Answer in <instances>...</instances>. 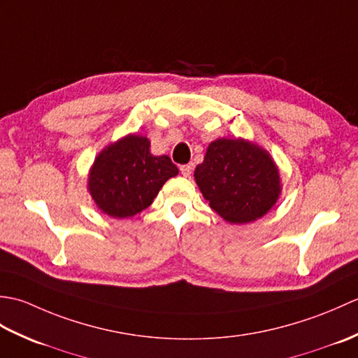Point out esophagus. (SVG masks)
<instances>
[{
    "label": "esophagus",
    "instance_id": "1",
    "mask_svg": "<svg viewBox=\"0 0 358 358\" xmlns=\"http://www.w3.org/2000/svg\"><path fill=\"white\" fill-rule=\"evenodd\" d=\"M192 169H194V166L191 163L180 166V172H181V175H183V177H189V175L192 173Z\"/></svg>",
    "mask_w": 358,
    "mask_h": 358
}]
</instances>
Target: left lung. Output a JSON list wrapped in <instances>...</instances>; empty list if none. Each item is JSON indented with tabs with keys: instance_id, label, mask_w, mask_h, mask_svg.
<instances>
[{
	"instance_id": "8db88e82",
	"label": "left lung",
	"mask_w": 358,
	"mask_h": 358,
	"mask_svg": "<svg viewBox=\"0 0 358 358\" xmlns=\"http://www.w3.org/2000/svg\"><path fill=\"white\" fill-rule=\"evenodd\" d=\"M194 175L210 208L237 224L263 217L280 194L275 163L268 152L245 140L210 143Z\"/></svg>"
}]
</instances>
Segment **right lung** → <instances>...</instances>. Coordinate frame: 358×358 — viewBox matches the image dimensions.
<instances>
[{
  "label": "right lung",
  "instance_id": "obj_1",
  "mask_svg": "<svg viewBox=\"0 0 358 358\" xmlns=\"http://www.w3.org/2000/svg\"><path fill=\"white\" fill-rule=\"evenodd\" d=\"M150 143L129 135L96 157L89 191L96 206L113 218H127L149 208L167 180L178 173L167 155L154 157Z\"/></svg>",
  "mask_w": 358,
  "mask_h": 358
}]
</instances>
